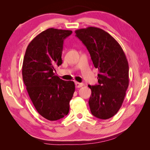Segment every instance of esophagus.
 Returning a JSON list of instances; mask_svg holds the SVG:
<instances>
[{"mask_svg":"<svg viewBox=\"0 0 150 150\" xmlns=\"http://www.w3.org/2000/svg\"><path fill=\"white\" fill-rule=\"evenodd\" d=\"M83 83H80L79 82H75V87L76 88H80L81 87H83Z\"/></svg>","mask_w":150,"mask_h":150,"instance_id":"34e87169","label":"esophagus"}]
</instances>
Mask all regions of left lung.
I'll list each match as a JSON object with an SVG mask.
<instances>
[{"mask_svg": "<svg viewBox=\"0 0 150 150\" xmlns=\"http://www.w3.org/2000/svg\"><path fill=\"white\" fill-rule=\"evenodd\" d=\"M97 68V85L91 90L88 104L95 117L106 120L120 108L129 85V67L122 48L112 36L100 28L88 27L75 30Z\"/></svg>", "mask_w": 150, "mask_h": 150, "instance_id": "1", "label": "left lung"}]
</instances>
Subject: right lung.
<instances>
[{"label": "right lung", "instance_id": "obj_1", "mask_svg": "<svg viewBox=\"0 0 150 150\" xmlns=\"http://www.w3.org/2000/svg\"><path fill=\"white\" fill-rule=\"evenodd\" d=\"M71 33L45 30L30 42L24 55L22 78L27 92L38 112L48 120H57L69 113L75 92L73 81L55 75V68L62 64L63 41Z\"/></svg>", "mask_w": 150, "mask_h": 150}]
</instances>
